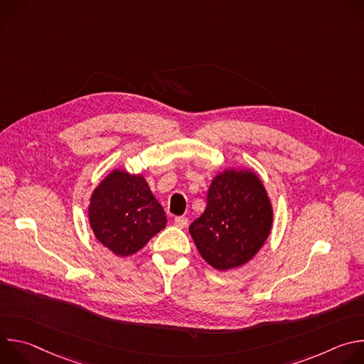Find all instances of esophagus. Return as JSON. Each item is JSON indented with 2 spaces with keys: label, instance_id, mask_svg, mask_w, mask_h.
<instances>
[{
  "label": "esophagus",
  "instance_id": "34e87169",
  "mask_svg": "<svg viewBox=\"0 0 364 364\" xmlns=\"http://www.w3.org/2000/svg\"><path fill=\"white\" fill-rule=\"evenodd\" d=\"M174 223H176V226L177 228H180V229H184V228H187L188 226V219L187 218H176L174 219Z\"/></svg>",
  "mask_w": 364,
  "mask_h": 364
}]
</instances>
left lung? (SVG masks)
Masks as SVG:
<instances>
[{"instance_id":"8db88e82","label":"left lung","mask_w":364,"mask_h":364,"mask_svg":"<svg viewBox=\"0 0 364 364\" xmlns=\"http://www.w3.org/2000/svg\"><path fill=\"white\" fill-rule=\"evenodd\" d=\"M272 223V203L262 180L247 168H225L213 177L205 209L188 232L207 264L229 271L261 250Z\"/></svg>"}]
</instances>
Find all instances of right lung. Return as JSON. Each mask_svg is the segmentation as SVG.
Listing matches in <instances>:
<instances>
[{
  "mask_svg": "<svg viewBox=\"0 0 364 364\" xmlns=\"http://www.w3.org/2000/svg\"><path fill=\"white\" fill-rule=\"evenodd\" d=\"M90 229L105 247L117 256H129L163 230L167 218L141 173L115 168L89 198Z\"/></svg>",
  "mask_w": 364,
  "mask_h": 364,
  "instance_id": "right-lung-1",
  "label": "right lung"
}]
</instances>
